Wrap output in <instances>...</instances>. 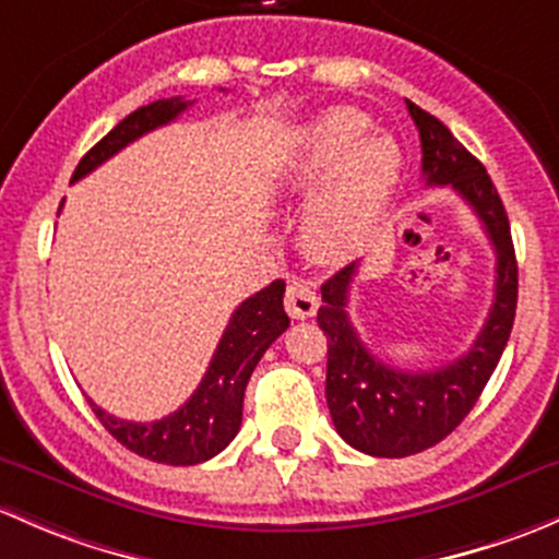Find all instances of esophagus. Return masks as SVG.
Returning a JSON list of instances; mask_svg holds the SVG:
<instances>
[{
  "label": "esophagus",
  "mask_w": 559,
  "mask_h": 559,
  "mask_svg": "<svg viewBox=\"0 0 559 559\" xmlns=\"http://www.w3.org/2000/svg\"><path fill=\"white\" fill-rule=\"evenodd\" d=\"M318 293L307 282H290L285 290V309L293 320H309L318 312Z\"/></svg>",
  "instance_id": "1"
}]
</instances>
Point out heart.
Instances as JSON below:
<instances>
[{
	"label": "heart",
	"mask_w": 559,
	"mask_h": 559,
	"mask_svg": "<svg viewBox=\"0 0 559 559\" xmlns=\"http://www.w3.org/2000/svg\"><path fill=\"white\" fill-rule=\"evenodd\" d=\"M368 126L358 109L331 107L280 160V182L290 191L321 180L301 215V245L318 263L349 261L366 245L404 175L399 142Z\"/></svg>",
	"instance_id": "b5f03b06"
}]
</instances>
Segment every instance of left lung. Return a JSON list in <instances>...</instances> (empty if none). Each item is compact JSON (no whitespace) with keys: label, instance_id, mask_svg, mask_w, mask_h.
Listing matches in <instances>:
<instances>
[{"label":"left lung","instance_id":"left-lung-1","mask_svg":"<svg viewBox=\"0 0 559 559\" xmlns=\"http://www.w3.org/2000/svg\"><path fill=\"white\" fill-rule=\"evenodd\" d=\"M423 142V180L428 188L450 186L463 195L495 247V301L485 328L465 355L433 371H401L377 358L360 342L347 314L349 285L358 263L322 282L318 325L328 336L325 399L336 433L373 457H406L439 444L479 401L509 342L516 312V258L509 215L490 175L465 151L452 131L406 102Z\"/></svg>","mask_w":559,"mask_h":559}]
</instances>
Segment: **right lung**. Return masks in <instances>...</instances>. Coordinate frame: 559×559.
Listing matches in <instances>:
<instances>
[{"mask_svg": "<svg viewBox=\"0 0 559 559\" xmlns=\"http://www.w3.org/2000/svg\"><path fill=\"white\" fill-rule=\"evenodd\" d=\"M188 105L191 102L171 96V99H158L126 115L107 136H102L80 158L72 182L94 171L96 166L105 164L126 145L145 136L147 131L171 123L182 109H188ZM282 296H285V282L274 280L272 285L239 304L237 312L228 320L226 331H223V338L212 355L204 379L175 414L155 419V423H129V419L112 417L88 399L99 423L126 450L140 454V457L155 460V463L195 465L215 457L239 433L245 388L255 371L258 360L290 325V318L282 307Z\"/></svg>", "mask_w": 559, "mask_h": 559, "instance_id": "1", "label": "right lung"}]
</instances>
